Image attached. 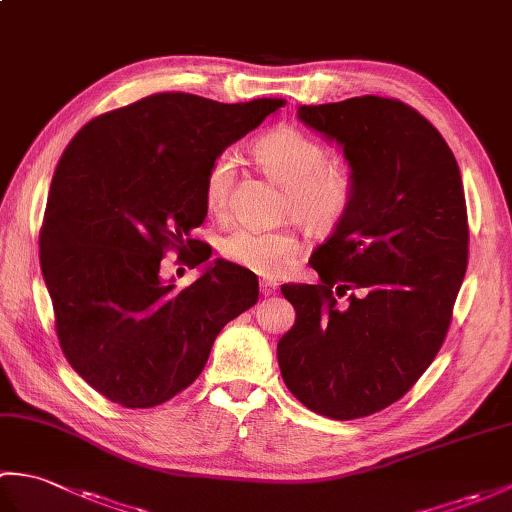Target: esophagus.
I'll use <instances>...</instances> for the list:
<instances>
[{
  "label": "esophagus",
  "instance_id": "obj_1",
  "mask_svg": "<svg viewBox=\"0 0 512 512\" xmlns=\"http://www.w3.org/2000/svg\"><path fill=\"white\" fill-rule=\"evenodd\" d=\"M277 288H279L277 281H270V279H262V281H259V290H262V295H264V297L275 295Z\"/></svg>",
  "mask_w": 512,
  "mask_h": 512
}]
</instances>
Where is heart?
Returning a JSON list of instances; mask_svg holds the SVG:
<instances>
[{"mask_svg": "<svg viewBox=\"0 0 512 512\" xmlns=\"http://www.w3.org/2000/svg\"><path fill=\"white\" fill-rule=\"evenodd\" d=\"M259 171L286 189L284 213L312 235H330L352 211L358 178L345 160H330V147L306 129L284 125L259 136L253 145ZM237 178V156L224 149L204 176V202L211 213H224ZM222 253L237 266L257 275L277 277L299 253L292 231H259L239 226L222 237Z\"/></svg>", "mask_w": 512, "mask_h": 512, "instance_id": "b5f03b06", "label": "heart"}]
</instances>
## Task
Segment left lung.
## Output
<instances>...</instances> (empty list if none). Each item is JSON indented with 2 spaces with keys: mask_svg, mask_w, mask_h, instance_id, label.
<instances>
[{
  "mask_svg": "<svg viewBox=\"0 0 512 512\" xmlns=\"http://www.w3.org/2000/svg\"><path fill=\"white\" fill-rule=\"evenodd\" d=\"M297 114L343 147L358 191L310 257L321 284L281 286L297 321L279 339V369L308 409L365 418L405 396L447 339L469 264L460 167L398 99L367 94Z\"/></svg>",
  "mask_w": 512,
  "mask_h": 512,
  "instance_id": "obj_1",
  "label": "left lung"
}]
</instances>
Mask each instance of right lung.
Masks as SVG:
<instances>
[{
	"instance_id": "add662e5",
	"label": "right lung",
	"mask_w": 512,
	"mask_h": 512,
	"mask_svg": "<svg viewBox=\"0 0 512 512\" xmlns=\"http://www.w3.org/2000/svg\"><path fill=\"white\" fill-rule=\"evenodd\" d=\"M284 99L217 103L160 92L85 123L54 171L39 233L59 345L107 400L149 409L202 374L215 336L259 299L255 273L217 262L191 286L162 279L176 250L193 268L211 253L191 228L206 217L213 158Z\"/></svg>"
}]
</instances>
